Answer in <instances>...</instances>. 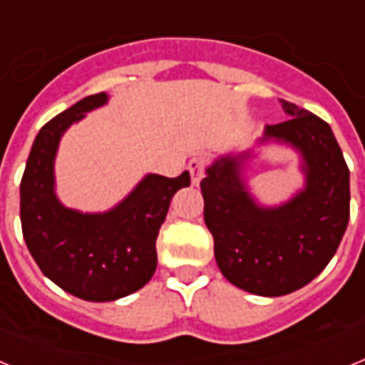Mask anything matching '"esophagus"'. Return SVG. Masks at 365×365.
I'll use <instances>...</instances> for the list:
<instances>
[{
  "label": "esophagus",
  "mask_w": 365,
  "mask_h": 365,
  "mask_svg": "<svg viewBox=\"0 0 365 365\" xmlns=\"http://www.w3.org/2000/svg\"><path fill=\"white\" fill-rule=\"evenodd\" d=\"M205 166H206V159L202 157H193L192 160L188 163V172L192 175V185H199L201 179L205 177Z\"/></svg>",
  "instance_id": "1"
}]
</instances>
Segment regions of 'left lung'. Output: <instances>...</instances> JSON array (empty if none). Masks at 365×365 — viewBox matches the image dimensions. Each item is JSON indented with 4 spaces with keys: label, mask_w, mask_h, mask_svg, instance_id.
<instances>
[{
    "label": "left lung",
    "mask_w": 365,
    "mask_h": 365,
    "mask_svg": "<svg viewBox=\"0 0 365 365\" xmlns=\"http://www.w3.org/2000/svg\"><path fill=\"white\" fill-rule=\"evenodd\" d=\"M287 118L265 128L261 143L278 140L299 151L305 188L274 208L248 193L241 168L250 153L227 155L201 180L205 222L214 235L222 276L257 296L298 291L327 267L349 222V168L325 120L282 100Z\"/></svg>",
    "instance_id": "8db88e82"
}]
</instances>
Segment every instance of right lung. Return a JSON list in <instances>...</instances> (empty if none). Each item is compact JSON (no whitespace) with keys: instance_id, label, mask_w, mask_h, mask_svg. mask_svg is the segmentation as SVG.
Listing matches in <instances>:
<instances>
[{"instance_id":"right-lung-1","label":"right lung","mask_w":365,"mask_h":365,"mask_svg":"<svg viewBox=\"0 0 365 365\" xmlns=\"http://www.w3.org/2000/svg\"><path fill=\"white\" fill-rule=\"evenodd\" d=\"M106 102V93L86 96L47 122L34 138L19 186L29 252L51 282L86 302H113L150 282L157 269L155 243L173 193L190 186L188 172L173 179L150 173L104 214H82L58 201L54 157L60 138Z\"/></svg>"}]
</instances>
